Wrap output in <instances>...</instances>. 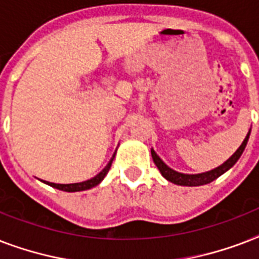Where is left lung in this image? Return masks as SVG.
Segmentation results:
<instances>
[{
    "mask_svg": "<svg viewBox=\"0 0 259 259\" xmlns=\"http://www.w3.org/2000/svg\"><path fill=\"white\" fill-rule=\"evenodd\" d=\"M250 137V130L247 136L245 137L243 142L241 144V146L238 148L237 152L231 156V157L225 161L222 165H219L218 168H213V169L208 170V172H203V173H196V175H189V173H181L177 172V170L172 169L169 166L166 165L165 162L162 161L161 158L158 157L157 153L154 152L153 149L150 150L152 152V158H153L154 164L158 168V170L161 172V175L165 177L166 180L173 183V184L177 185H184V187H199V185H204L208 184L211 181H213L215 179H218L219 176H222L223 173H226L230 168H233L235 165V162L239 160V157L243 153L246 145H247V141H249Z\"/></svg>",
    "mask_w": 259,
    "mask_h": 259,
    "instance_id": "8db88e82",
    "label": "left lung"
}]
</instances>
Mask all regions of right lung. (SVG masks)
<instances>
[{
    "mask_svg": "<svg viewBox=\"0 0 259 259\" xmlns=\"http://www.w3.org/2000/svg\"><path fill=\"white\" fill-rule=\"evenodd\" d=\"M114 157H115V152H114L113 157L110 158V161L107 162V165H106L101 172L98 173L97 176H94L93 179H90V180L82 181V183H74V184H56V183H50V181L46 180H42V183H46V184L51 185V187H54V188L56 189H60V191H64V192H79V191H86V189L93 188V187H97V185L105 179V176L110 170V166L113 164Z\"/></svg>",
    "mask_w": 259,
    "mask_h": 259,
    "instance_id": "obj_1",
    "label": "right lung"
}]
</instances>
